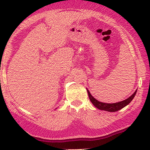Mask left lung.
I'll return each instance as SVG.
<instances>
[{
    "mask_svg": "<svg viewBox=\"0 0 150 150\" xmlns=\"http://www.w3.org/2000/svg\"><path fill=\"white\" fill-rule=\"evenodd\" d=\"M137 91V90L134 92V93L131 96H130L129 98H128L126 100H122L121 102H119V103H117L108 104V103H101V102H99V101H98L97 99H95V98L91 95L90 92L89 91V90L87 89L88 96H89V98H90V100L92 103V104H93L95 107L97 108L98 109H99L100 110H104V111H109V112H115V111H119V110L122 109V108L126 106L127 105L131 103V101L133 99L135 95H136Z\"/></svg>",
    "mask_w": 150,
    "mask_h": 150,
    "instance_id": "1",
    "label": "left lung"
}]
</instances>
